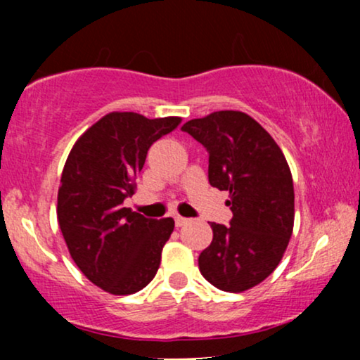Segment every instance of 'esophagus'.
<instances>
[{"instance_id":"obj_1","label":"esophagus","mask_w":360,"mask_h":360,"mask_svg":"<svg viewBox=\"0 0 360 360\" xmlns=\"http://www.w3.org/2000/svg\"><path fill=\"white\" fill-rule=\"evenodd\" d=\"M174 221H176V226H184L189 220H188V218H184V217H176Z\"/></svg>"}]
</instances>
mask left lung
Listing matches in <instances>:
<instances>
[{"label": "left lung", "instance_id": "1", "mask_svg": "<svg viewBox=\"0 0 360 360\" xmlns=\"http://www.w3.org/2000/svg\"><path fill=\"white\" fill-rule=\"evenodd\" d=\"M181 130L208 150L210 184L230 193L233 213L230 226L210 225L213 240L198 259L201 274L221 291H247L274 272L291 238L295 189L286 157L242 111H214Z\"/></svg>", "mask_w": 360, "mask_h": 360}]
</instances>
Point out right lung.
I'll use <instances>...</instances> for the list:
<instances>
[{"mask_svg":"<svg viewBox=\"0 0 360 360\" xmlns=\"http://www.w3.org/2000/svg\"><path fill=\"white\" fill-rule=\"evenodd\" d=\"M179 117L146 118L113 111L77 139L65 160L57 194V220L76 266L110 295H134L154 279L172 218H146L123 208L155 140Z\"/></svg>","mask_w":360,"mask_h":360,"instance_id":"1","label":"right lung"}]
</instances>
